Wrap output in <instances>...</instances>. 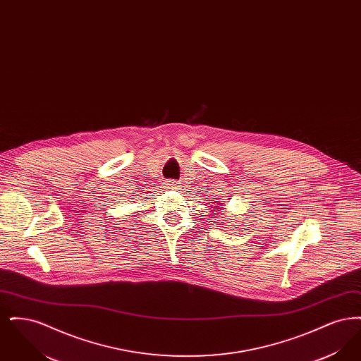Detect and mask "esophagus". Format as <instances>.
<instances>
[{
	"mask_svg": "<svg viewBox=\"0 0 361 361\" xmlns=\"http://www.w3.org/2000/svg\"><path fill=\"white\" fill-rule=\"evenodd\" d=\"M169 187L174 188V187H176V183H169Z\"/></svg>",
	"mask_w": 361,
	"mask_h": 361,
	"instance_id": "34e87169",
	"label": "esophagus"
}]
</instances>
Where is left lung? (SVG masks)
<instances>
[{
    "mask_svg": "<svg viewBox=\"0 0 361 361\" xmlns=\"http://www.w3.org/2000/svg\"><path fill=\"white\" fill-rule=\"evenodd\" d=\"M212 203H215V202H212ZM219 204H222V203H218V206H219ZM215 207V208H216V209H214V212H212V214H214V215H218V212H219V211H221V209H219V207Z\"/></svg>",
    "mask_w": 361,
    "mask_h": 361,
    "instance_id": "1",
    "label": "left lung"
}]
</instances>
